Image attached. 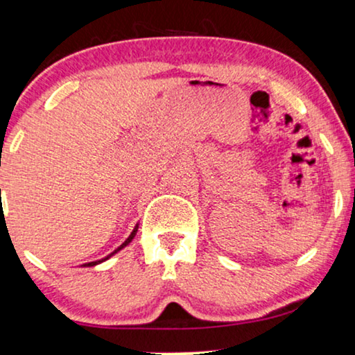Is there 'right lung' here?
I'll return each mask as SVG.
<instances>
[{
    "label": "right lung",
    "instance_id": "add662e5",
    "mask_svg": "<svg viewBox=\"0 0 355 355\" xmlns=\"http://www.w3.org/2000/svg\"><path fill=\"white\" fill-rule=\"evenodd\" d=\"M136 232H138V225H136V227H135V230H133V232H131V235H130V237H128V239H126V240H125V242H123V243L120 245V247H118V248L115 250V252H112L110 254H108V257H107V258H103V259H98V261L86 263V264H84V266H96V264H98V263H102V261H105V259H108V258H110V257H113V254H115L116 252H120V250H121V248H125V247H126V245H128V243L131 242V240H133V239H135V235H136Z\"/></svg>",
    "mask_w": 355,
    "mask_h": 355
}]
</instances>
